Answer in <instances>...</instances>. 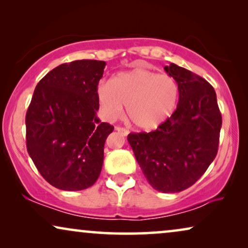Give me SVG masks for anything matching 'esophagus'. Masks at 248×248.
Instances as JSON below:
<instances>
[{
  "instance_id": "obj_1",
  "label": "esophagus",
  "mask_w": 248,
  "mask_h": 248,
  "mask_svg": "<svg viewBox=\"0 0 248 248\" xmlns=\"http://www.w3.org/2000/svg\"><path fill=\"white\" fill-rule=\"evenodd\" d=\"M115 130H116L117 132H120V133H122L123 135H127L128 134V131L126 130V128H124V127L116 126V127H115Z\"/></svg>"
}]
</instances>
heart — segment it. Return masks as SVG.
I'll use <instances>...</instances> for the list:
<instances>
[{
    "label": "heart",
    "mask_w": 248,
    "mask_h": 248,
    "mask_svg": "<svg viewBox=\"0 0 248 248\" xmlns=\"http://www.w3.org/2000/svg\"><path fill=\"white\" fill-rule=\"evenodd\" d=\"M101 113L114 121L126 114L132 123L142 130H152L167 120L178 100V84L169 74H157L137 67L117 73L99 87L97 93Z\"/></svg>",
    "instance_id": "1"
}]
</instances>
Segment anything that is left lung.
<instances>
[{"label": "left lung", "mask_w": 248, "mask_h": 248, "mask_svg": "<svg viewBox=\"0 0 248 248\" xmlns=\"http://www.w3.org/2000/svg\"><path fill=\"white\" fill-rule=\"evenodd\" d=\"M165 71L178 84L177 108L155 131L130 133L127 141L149 184L177 193L194 184L215 160L222 120L208 81L174 63Z\"/></svg>", "instance_id": "obj_1"}]
</instances>
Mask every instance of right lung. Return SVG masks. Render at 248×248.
Instances as JSON below:
<instances>
[{"label":"right lung","mask_w":248,"mask_h":248,"mask_svg":"<svg viewBox=\"0 0 248 248\" xmlns=\"http://www.w3.org/2000/svg\"><path fill=\"white\" fill-rule=\"evenodd\" d=\"M106 63L61 64L39 81L26 115L27 150L40 175L63 191L93 186L114 130L97 117V90Z\"/></svg>","instance_id":"1"}]
</instances>
